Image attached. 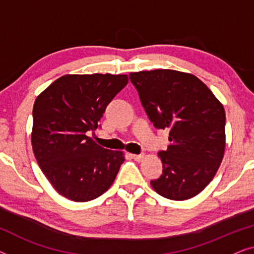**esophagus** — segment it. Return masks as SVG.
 <instances>
[{"label": "esophagus", "instance_id": "esophagus-1", "mask_svg": "<svg viewBox=\"0 0 254 254\" xmlns=\"http://www.w3.org/2000/svg\"><path fill=\"white\" fill-rule=\"evenodd\" d=\"M131 157H133L134 161H136V162H141L142 159L144 158V155H142V154H140V155H131Z\"/></svg>", "mask_w": 254, "mask_h": 254}]
</instances>
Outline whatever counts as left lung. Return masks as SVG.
Wrapping results in <instances>:
<instances>
[{"label": "left lung", "instance_id": "left-lung-1", "mask_svg": "<svg viewBox=\"0 0 254 254\" xmlns=\"http://www.w3.org/2000/svg\"><path fill=\"white\" fill-rule=\"evenodd\" d=\"M142 106L171 144L158 152L163 175L150 184L159 195L187 200L216 175L225 148L223 105L202 81L171 69L130 72Z\"/></svg>", "mask_w": 254, "mask_h": 254}]
</instances>
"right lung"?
I'll return each instance as SVG.
<instances>
[{
    "label": "right lung",
    "instance_id": "1",
    "mask_svg": "<svg viewBox=\"0 0 254 254\" xmlns=\"http://www.w3.org/2000/svg\"><path fill=\"white\" fill-rule=\"evenodd\" d=\"M127 75H64L37 97L31 142L38 164L62 196L76 202L96 199L112 185L123 151L100 147L88 136Z\"/></svg>",
    "mask_w": 254,
    "mask_h": 254
}]
</instances>
